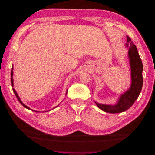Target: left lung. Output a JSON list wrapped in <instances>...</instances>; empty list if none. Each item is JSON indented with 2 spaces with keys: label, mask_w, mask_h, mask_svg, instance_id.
<instances>
[{
  "label": "left lung",
  "mask_w": 155,
  "mask_h": 155,
  "mask_svg": "<svg viewBox=\"0 0 155 155\" xmlns=\"http://www.w3.org/2000/svg\"><path fill=\"white\" fill-rule=\"evenodd\" d=\"M126 47L129 48L128 56L131 70V84L129 90L120 96L117 104L113 105H104L96 102L97 106L103 111L110 113H119L129 109L138 97L143 85V64L138 50L130 37L127 36Z\"/></svg>",
  "instance_id": "8db88e82"
}]
</instances>
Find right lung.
<instances>
[{
	"label": "right lung",
	"mask_w": 155,
	"mask_h": 155,
	"mask_svg": "<svg viewBox=\"0 0 155 155\" xmlns=\"http://www.w3.org/2000/svg\"><path fill=\"white\" fill-rule=\"evenodd\" d=\"M13 67H12V71H11V83H12V87H13ZM13 92H14V94H15V96H16V97H17V100H18V101H19L20 103H21V104H22L23 106H24L25 108H26V109H30V108L28 107H27L26 105H25L24 104H23V103L21 101V99H20V97H18V94H17V92L15 91V89H14L13 88ZM58 106H56L55 107H57ZM55 107H54V109H55ZM34 111H35V112H37V111H35V110H34Z\"/></svg>",
	"instance_id": "add662e5"
}]
</instances>
